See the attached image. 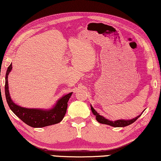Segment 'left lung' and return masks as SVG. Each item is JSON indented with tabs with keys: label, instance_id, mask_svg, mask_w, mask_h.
<instances>
[{
	"label": "left lung",
	"instance_id": "8db88e82",
	"mask_svg": "<svg viewBox=\"0 0 161 161\" xmlns=\"http://www.w3.org/2000/svg\"><path fill=\"white\" fill-rule=\"evenodd\" d=\"M90 107H91V111H92V114L95 115V117H96V120L99 122L100 124H107V125H109V126H114V127H124V126H129L130 125V124H133L134 121H136V119H137L139 117H140L141 115L142 114V113L144 112V111H142V114L140 115H139L135 118L134 119H119V120H116V121H110V120L105 119V117H103V116H100L99 115V114L95 111V110L93 108V107L92 106V105H90Z\"/></svg>",
	"mask_w": 161,
	"mask_h": 161
}]
</instances>
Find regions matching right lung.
I'll list each match as a JSON object with an SVG mask.
<instances>
[{
	"label": "right lung",
	"instance_id": "add662e5",
	"mask_svg": "<svg viewBox=\"0 0 161 161\" xmlns=\"http://www.w3.org/2000/svg\"><path fill=\"white\" fill-rule=\"evenodd\" d=\"M11 69L12 64L8 67L6 71L5 95L7 103L14 114L26 124L34 128H42L61 122L65 116L68 106V101L73 92L62 96L57 100L56 104L49 109L28 108L21 107L12 100L9 93L8 76Z\"/></svg>",
	"mask_w": 161,
	"mask_h": 161
}]
</instances>
